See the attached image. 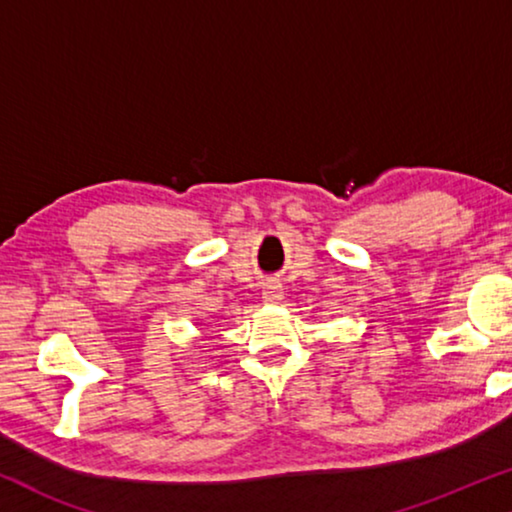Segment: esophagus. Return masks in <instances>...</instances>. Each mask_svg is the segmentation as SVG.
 I'll list each match as a JSON object with an SVG mask.
<instances>
[{
  "label": "esophagus",
  "instance_id": "1",
  "mask_svg": "<svg viewBox=\"0 0 512 512\" xmlns=\"http://www.w3.org/2000/svg\"><path fill=\"white\" fill-rule=\"evenodd\" d=\"M262 299L266 301V304H276V301L283 299V287H280L278 283H269V285H264V290H262Z\"/></svg>",
  "mask_w": 512,
  "mask_h": 512
}]
</instances>
